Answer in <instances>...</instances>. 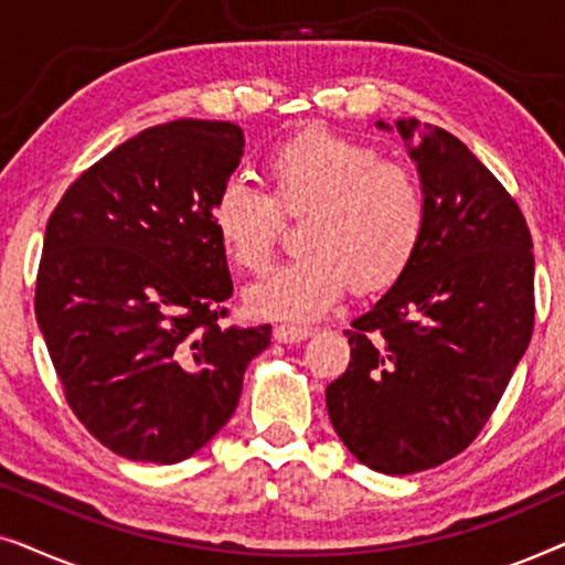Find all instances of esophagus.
Segmentation results:
<instances>
[{"instance_id":"esophagus-1","label":"esophagus","mask_w":565,"mask_h":565,"mask_svg":"<svg viewBox=\"0 0 565 565\" xmlns=\"http://www.w3.org/2000/svg\"><path fill=\"white\" fill-rule=\"evenodd\" d=\"M316 331L308 327H275V339L282 344H292V342H303V339L313 337Z\"/></svg>"}]
</instances>
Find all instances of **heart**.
Returning a JSON list of instances; mask_svg holds the SVG:
<instances>
[{
  "label": "heart",
  "mask_w": 565,
  "mask_h": 565,
  "mask_svg": "<svg viewBox=\"0 0 565 565\" xmlns=\"http://www.w3.org/2000/svg\"><path fill=\"white\" fill-rule=\"evenodd\" d=\"M273 195L226 180L211 205L221 249L246 273H265L282 213H306L303 257L246 292L262 319L313 321L344 292L391 288L412 265L424 236V198L408 169L383 161L375 146L327 128H308L267 159Z\"/></svg>",
  "instance_id": "obj_1"
}]
</instances>
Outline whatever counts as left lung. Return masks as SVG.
Instances as JSON below:
<instances>
[{"label": "left lung", "instance_id": "left-lung-1", "mask_svg": "<svg viewBox=\"0 0 565 565\" xmlns=\"http://www.w3.org/2000/svg\"><path fill=\"white\" fill-rule=\"evenodd\" d=\"M396 130L422 182V246L344 331L352 360L327 408L354 458L408 476L466 450L504 396L532 337L535 257L520 205L466 143L414 118Z\"/></svg>", "mask_w": 565, "mask_h": 565}]
</instances>
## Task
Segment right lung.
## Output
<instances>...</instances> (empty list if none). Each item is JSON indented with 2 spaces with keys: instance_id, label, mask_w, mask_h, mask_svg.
<instances>
[{
  "instance_id": "add662e5",
  "label": "right lung",
  "mask_w": 565,
  "mask_h": 565,
  "mask_svg": "<svg viewBox=\"0 0 565 565\" xmlns=\"http://www.w3.org/2000/svg\"><path fill=\"white\" fill-rule=\"evenodd\" d=\"M234 122L146 128L51 213L35 319L66 401L107 450L172 466L226 427L273 327H221L234 292L211 205L236 172Z\"/></svg>"
}]
</instances>
